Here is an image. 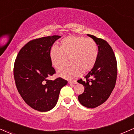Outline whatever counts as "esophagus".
I'll return each instance as SVG.
<instances>
[{
  "instance_id": "34e87169",
  "label": "esophagus",
  "mask_w": 134,
  "mask_h": 134,
  "mask_svg": "<svg viewBox=\"0 0 134 134\" xmlns=\"http://www.w3.org/2000/svg\"><path fill=\"white\" fill-rule=\"evenodd\" d=\"M69 83H74V84H76V83H77V80H72V81H69Z\"/></svg>"
}]
</instances>
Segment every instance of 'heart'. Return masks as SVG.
Returning <instances> with one entry per match:
<instances>
[{"mask_svg":"<svg viewBox=\"0 0 134 134\" xmlns=\"http://www.w3.org/2000/svg\"><path fill=\"white\" fill-rule=\"evenodd\" d=\"M98 46L91 38L82 36H69L60 42V47L54 46L49 52L50 59L54 67L60 68L67 60L70 62L58 71L60 76L72 79L93 68L98 57Z\"/></svg>","mask_w":134,"mask_h":134,"instance_id":"1","label":"heart"}]
</instances>
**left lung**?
<instances>
[{
    "label": "left lung",
    "mask_w": 134,
    "mask_h": 134,
    "mask_svg": "<svg viewBox=\"0 0 134 134\" xmlns=\"http://www.w3.org/2000/svg\"><path fill=\"white\" fill-rule=\"evenodd\" d=\"M87 35L97 43L99 54L96 63L85 76V80L77 82L84 87V92L78 96L79 102L87 108H95L104 103L115 87L117 76V64L110 45L102 38Z\"/></svg>",
    "instance_id": "1"
}]
</instances>
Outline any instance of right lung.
<instances>
[{
  "mask_svg": "<svg viewBox=\"0 0 134 134\" xmlns=\"http://www.w3.org/2000/svg\"><path fill=\"white\" fill-rule=\"evenodd\" d=\"M59 35L32 40L24 46L14 63V75L19 93L27 105L40 112H47L57 104L60 91L67 84L61 77H47L55 73L49 52Z\"/></svg>",
  "mask_w": 134,
  "mask_h": 134,
  "instance_id": "right-lung-1",
  "label": "right lung"
}]
</instances>
